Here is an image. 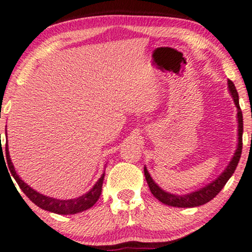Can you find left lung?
Listing matches in <instances>:
<instances>
[{"instance_id": "obj_1", "label": "left lung", "mask_w": 252, "mask_h": 252, "mask_svg": "<svg viewBox=\"0 0 252 252\" xmlns=\"http://www.w3.org/2000/svg\"><path fill=\"white\" fill-rule=\"evenodd\" d=\"M228 89L233 98L235 106L237 108V122H239V126H237V147L234 153L233 158H231L230 162L228 163L227 168L220 174L219 177H217L213 182L207 184L206 187L202 188V189L193 191L191 193L187 194H175V193H169L167 191L162 190L158 184L154 182L152 177L147 172L146 167H144V174H145V179L149 184V188L151 192L158 200H160L161 203L166 204L169 206H175V207H196L199 205H204L207 202H210L211 199H213L218 193L220 192L221 189L224 187V184L227 183V181L230 179L234 172H235L237 163H239L241 154H242V135H243V116L242 112H241L240 103H239V94H237L236 87L234 85V83L231 80H228Z\"/></svg>"}]
</instances>
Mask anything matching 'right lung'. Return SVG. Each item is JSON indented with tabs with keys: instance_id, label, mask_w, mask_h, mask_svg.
<instances>
[{
	"instance_id": "right-lung-1",
	"label": "right lung",
	"mask_w": 252,
	"mask_h": 252,
	"mask_svg": "<svg viewBox=\"0 0 252 252\" xmlns=\"http://www.w3.org/2000/svg\"><path fill=\"white\" fill-rule=\"evenodd\" d=\"M0 152L2 156L3 153L2 149ZM5 156H6V161H8L10 173H11V175L15 177L17 184H18L19 188H21L23 192L29 197L30 200H31L32 203H34L36 206H39L40 209L49 211V212H53L56 214H76V213L83 212V211L85 210L91 209V207L98 202L100 194H101L105 173L102 174L101 177H100L98 181H96V183L93 186V188L89 191V192L83 194V196L77 197V198L63 200V199H56V198H53V197L45 196V194H41L36 192L35 190H33L31 187L28 186V184H26L21 177L17 175L16 170L13 168L11 159H10V156H9L8 142L5 143Z\"/></svg>"
}]
</instances>
